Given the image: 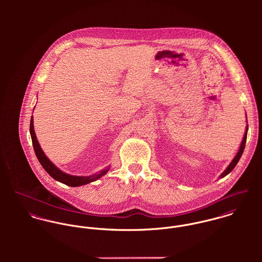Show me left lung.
<instances>
[{"label": "left lung", "instance_id": "8db88e82", "mask_svg": "<svg viewBox=\"0 0 262 262\" xmlns=\"http://www.w3.org/2000/svg\"><path fill=\"white\" fill-rule=\"evenodd\" d=\"M247 131H248V125L246 126V130H245V133H244L243 140H242V142H241L240 148L238 150V152H237L236 156L234 157V159L231 161V163H230V164L228 165V167L225 169L224 172H222V174L220 176V179L224 178L228 173H230V172L234 169V167L236 166V164L238 163V161H239V159H240V157H241V155H242V153H243V151H244V148H245V143H246V139H247Z\"/></svg>", "mask_w": 262, "mask_h": 262}]
</instances>
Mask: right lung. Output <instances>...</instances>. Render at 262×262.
I'll list each match as a JSON object with an SVG mask.
<instances>
[{
  "label": "right lung",
  "instance_id": "add662e5",
  "mask_svg": "<svg viewBox=\"0 0 262 262\" xmlns=\"http://www.w3.org/2000/svg\"><path fill=\"white\" fill-rule=\"evenodd\" d=\"M30 134H31L33 148H34L35 154L37 156L40 164L43 166V168L46 170V172L51 178H53L55 181H58V182L67 185V186H70V187H79V186H83V185H86V184H90L92 182H95V181L99 180L100 178L105 176L108 172V170H109V167H107V168L101 170L99 173H96V174L90 176V177H76V176L68 174V173L61 171L58 167H56L47 158V156L44 154L43 150L41 149V147H40V145L38 143L36 135H35V131H34L33 116L31 117V121H30Z\"/></svg>",
  "mask_w": 262,
  "mask_h": 262
}]
</instances>
